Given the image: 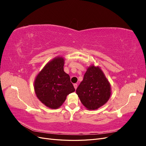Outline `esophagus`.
I'll list each match as a JSON object with an SVG mask.
<instances>
[{
  "mask_svg": "<svg viewBox=\"0 0 146 146\" xmlns=\"http://www.w3.org/2000/svg\"><path fill=\"white\" fill-rule=\"evenodd\" d=\"M74 88H75V90H76L77 88V86H78V85H77V83H75V84H74Z\"/></svg>",
  "mask_w": 146,
  "mask_h": 146,
  "instance_id": "obj_1",
  "label": "esophagus"
}]
</instances>
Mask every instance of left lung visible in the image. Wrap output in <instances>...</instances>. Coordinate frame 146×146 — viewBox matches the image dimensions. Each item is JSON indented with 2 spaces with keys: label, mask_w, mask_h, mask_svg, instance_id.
Masks as SVG:
<instances>
[{
  "label": "left lung",
  "mask_w": 146,
  "mask_h": 146,
  "mask_svg": "<svg viewBox=\"0 0 146 146\" xmlns=\"http://www.w3.org/2000/svg\"><path fill=\"white\" fill-rule=\"evenodd\" d=\"M76 93L88 110H94L107 102L111 96V86L99 66L92 65L88 68Z\"/></svg>",
  "instance_id": "obj_1"
}]
</instances>
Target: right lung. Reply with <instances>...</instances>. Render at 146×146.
<instances>
[{
  "mask_svg": "<svg viewBox=\"0 0 146 146\" xmlns=\"http://www.w3.org/2000/svg\"><path fill=\"white\" fill-rule=\"evenodd\" d=\"M64 63L63 58L56 57L46 64L35 80L37 98L52 109L61 107L67 96L75 91L69 76L64 71Z\"/></svg>",
  "mask_w": 146,
  "mask_h": 146,
  "instance_id": "1",
  "label": "right lung"
}]
</instances>
